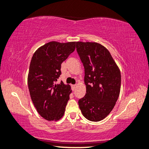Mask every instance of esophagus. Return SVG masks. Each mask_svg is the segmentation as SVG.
I'll list each match as a JSON object with an SVG mask.
<instances>
[{
	"label": "esophagus",
	"mask_w": 149,
	"mask_h": 149,
	"mask_svg": "<svg viewBox=\"0 0 149 149\" xmlns=\"http://www.w3.org/2000/svg\"><path fill=\"white\" fill-rule=\"evenodd\" d=\"M76 84H73V85L71 86V88H72V90H73V91H74V90L76 89Z\"/></svg>",
	"instance_id": "obj_1"
}]
</instances>
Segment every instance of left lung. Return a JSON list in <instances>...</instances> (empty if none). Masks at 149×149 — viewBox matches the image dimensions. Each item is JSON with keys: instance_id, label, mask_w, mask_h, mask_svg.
Masks as SVG:
<instances>
[{"instance_id": "1", "label": "left lung", "mask_w": 149, "mask_h": 149, "mask_svg": "<svg viewBox=\"0 0 149 149\" xmlns=\"http://www.w3.org/2000/svg\"><path fill=\"white\" fill-rule=\"evenodd\" d=\"M76 50L84 66L86 85V95L79 100V107L87 120L100 121L110 113L119 97L120 69L100 43L76 42Z\"/></svg>"}]
</instances>
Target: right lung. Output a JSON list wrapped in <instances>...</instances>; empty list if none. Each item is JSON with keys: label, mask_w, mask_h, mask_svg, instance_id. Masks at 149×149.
<instances>
[{"label": "right lung", "mask_w": 149, "mask_h": 149, "mask_svg": "<svg viewBox=\"0 0 149 149\" xmlns=\"http://www.w3.org/2000/svg\"><path fill=\"white\" fill-rule=\"evenodd\" d=\"M75 48L76 42L52 41L38 49L31 58L27 78L30 96L38 113L49 121L59 120L65 113L71 86L56 82L61 64Z\"/></svg>", "instance_id": "1"}]
</instances>
